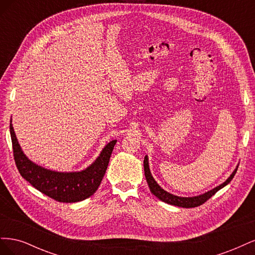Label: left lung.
I'll use <instances>...</instances> for the list:
<instances>
[{"mask_svg":"<svg viewBox=\"0 0 255 255\" xmlns=\"http://www.w3.org/2000/svg\"><path fill=\"white\" fill-rule=\"evenodd\" d=\"M143 168H144L145 180H146V182H148L149 188H150L151 192H152L154 196L157 197L160 200V201H163L165 203L175 205V206H180V207L189 208V207H197V206L202 205L203 203H205L207 201L208 199H210L211 197H213L219 189L223 188V187L226 186V185H228L231 181H232V179H233L236 171H237V168L238 167H236V169L233 171V173L230 175L229 179L225 183H222L221 185H219V186L215 187L214 189L205 192V194H203V195H200V196H197V197H188V198L177 197V196H174L172 194H169L168 191L164 190L163 188L159 186V185L156 183V181L153 179V176H152V174L150 172L148 156H146V155L144 156V159H143Z\"/></svg>","mask_w":255,"mask_h":255,"instance_id":"1","label":"left lung"}]
</instances>
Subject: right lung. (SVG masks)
<instances>
[{
  "label": "right lung",
  "instance_id": "obj_1",
  "mask_svg": "<svg viewBox=\"0 0 255 255\" xmlns=\"http://www.w3.org/2000/svg\"><path fill=\"white\" fill-rule=\"evenodd\" d=\"M9 129L14 161L23 179L45 196L64 203L83 201L95 194L102 182L114 146L117 142V140H112L107 143L95 163L85 170L80 172H57L30 161L21 150L11 120Z\"/></svg>",
  "mask_w": 255,
  "mask_h": 255
}]
</instances>
